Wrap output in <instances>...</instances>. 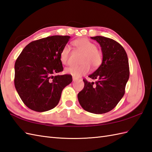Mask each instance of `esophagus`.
Segmentation results:
<instances>
[{
    "label": "esophagus",
    "instance_id": "1",
    "mask_svg": "<svg viewBox=\"0 0 152 152\" xmlns=\"http://www.w3.org/2000/svg\"><path fill=\"white\" fill-rule=\"evenodd\" d=\"M72 80H73V82H76V81L77 80V79L76 78V77H72Z\"/></svg>",
    "mask_w": 152,
    "mask_h": 152
}]
</instances>
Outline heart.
I'll use <instances>...</instances> for the list:
<instances>
[{"mask_svg": "<svg viewBox=\"0 0 152 152\" xmlns=\"http://www.w3.org/2000/svg\"><path fill=\"white\" fill-rule=\"evenodd\" d=\"M72 43L77 50L83 53L80 60L82 64L66 68L65 69L66 73L75 77H78L89 72L91 66L93 69L99 67L102 62V53L96 48V46L93 42L87 38H81L74 41ZM70 52V48L69 45H65L63 48L60 58L63 64H69Z\"/></svg>", "mask_w": 152, "mask_h": 152, "instance_id": "b5f03b06", "label": "heart"}]
</instances>
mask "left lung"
Wrapping results in <instances>:
<instances>
[{
  "instance_id": "obj_1",
  "label": "left lung",
  "mask_w": 152,
  "mask_h": 152,
  "mask_svg": "<svg viewBox=\"0 0 152 152\" xmlns=\"http://www.w3.org/2000/svg\"><path fill=\"white\" fill-rule=\"evenodd\" d=\"M91 38L100 45L102 62L89 76L96 82L83 80L85 86L77 94V99L84 110L103 114L115 108L124 96L129 77L128 58L124 48L112 39L103 36Z\"/></svg>"
}]
</instances>
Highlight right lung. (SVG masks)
Masks as SVG:
<instances>
[{
  "label": "right lung",
  "mask_w": 152,
  "mask_h": 152,
  "mask_svg": "<svg viewBox=\"0 0 152 152\" xmlns=\"http://www.w3.org/2000/svg\"><path fill=\"white\" fill-rule=\"evenodd\" d=\"M68 36H53L31 42L15 63V89L30 109L44 112L59 103L63 89L72 82L69 75L54 76L63 71L60 58Z\"/></svg>",
  "instance_id": "obj_1"
}]
</instances>
